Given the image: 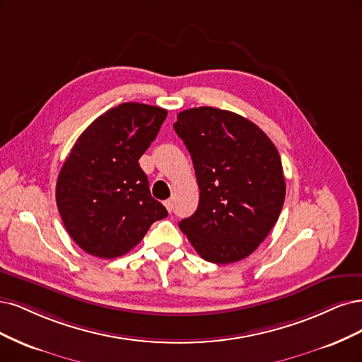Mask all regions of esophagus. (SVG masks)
<instances>
[{
  "mask_svg": "<svg viewBox=\"0 0 362 362\" xmlns=\"http://www.w3.org/2000/svg\"><path fill=\"white\" fill-rule=\"evenodd\" d=\"M164 204H165V207H167V211L171 214V211H173V202H171V200H167Z\"/></svg>",
  "mask_w": 362,
  "mask_h": 362,
  "instance_id": "1",
  "label": "esophagus"
}]
</instances>
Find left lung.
I'll return each mask as SVG.
<instances>
[{"mask_svg": "<svg viewBox=\"0 0 362 362\" xmlns=\"http://www.w3.org/2000/svg\"><path fill=\"white\" fill-rule=\"evenodd\" d=\"M174 131L189 150L200 203L179 228L207 262L248 257L281 212V158L257 124L226 110L200 107L177 114Z\"/></svg>", "mask_w": 362, "mask_h": 362, "instance_id": "1", "label": "left lung"}]
</instances>
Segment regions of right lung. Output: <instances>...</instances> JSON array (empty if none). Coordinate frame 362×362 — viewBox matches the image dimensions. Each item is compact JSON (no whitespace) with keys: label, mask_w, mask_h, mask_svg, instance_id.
<instances>
[{"label":"right lung","mask_w":362,"mask_h":362,"mask_svg":"<svg viewBox=\"0 0 362 362\" xmlns=\"http://www.w3.org/2000/svg\"><path fill=\"white\" fill-rule=\"evenodd\" d=\"M167 110L126 102L79 135L58 174L57 207L81 250L115 259L141 242L168 212L148 189L138 159L156 138Z\"/></svg>","instance_id":"obj_1"}]
</instances>
